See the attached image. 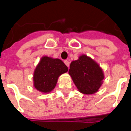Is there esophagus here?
I'll use <instances>...</instances> for the list:
<instances>
[{"instance_id": "34e87169", "label": "esophagus", "mask_w": 131, "mask_h": 131, "mask_svg": "<svg viewBox=\"0 0 131 131\" xmlns=\"http://www.w3.org/2000/svg\"><path fill=\"white\" fill-rule=\"evenodd\" d=\"M64 64H65L68 67H69L70 63H69V60H65L64 61Z\"/></svg>"}]
</instances>
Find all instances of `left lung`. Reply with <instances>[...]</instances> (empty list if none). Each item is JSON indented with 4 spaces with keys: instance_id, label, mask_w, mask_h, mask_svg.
<instances>
[{
    "instance_id": "8db88e82",
    "label": "left lung",
    "mask_w": 131,
    "mask_h": 131,
    "mask_svg": "<svg viewBox=\"0 0 131 131\" xmlns=\"http://www.w3.org/2000/svg\"><path fill=\"white\" fill-rule=\"evenodd\" d=\"M69 74L78 90L86 94L96 92L104 79L103 73L99 64L86 55L72 62Z\"/></svg>"
}]
</instances>
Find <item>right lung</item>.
<instances>
[{
	"label": "right lung",
	"instance_id": "add662e5",
	"mask_svg": "<svg viewBox=\"0 0 131 131\" xmlns=\"http://www.w3.org/2000/svg\"><path fill=\"white\" fill-rule=\"evenodd\" d=\"M67 71V67L60 59L43 56L34 73V86L40 92H49L55 88L58 77Z\"/></svg>",
	"mask_w": 131,
	"mask_h": 131
}]
</instances>
